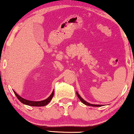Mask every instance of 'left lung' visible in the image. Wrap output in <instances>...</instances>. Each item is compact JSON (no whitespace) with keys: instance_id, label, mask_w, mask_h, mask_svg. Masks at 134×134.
Here are the masks:
<instances>
[{"instance_id":"obj_1","label":"left lung","mask_w":134,"mask_h":134,"mask_svg":"<svg viewBox=\"0 0 134 134\" xmlns=\"http://www.w3.org/2000/svg\"><path fill=\"white\" fill-rule=\"evenodd\" d=\"M77 95L78 98H79V99L82 101V103H84V104H86V105H87V106H91V107H101L102 105H100V104H90L89 103H87V101H86L85 100H84V99H82V98H81V96H80V95L78 94V93H76Z\"/></svg>"}]
</instances>
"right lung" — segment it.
Masks as SVG:
<instances>
[{
    "instance_id": "obj_1",
    "label": "right lung",
    "mask_w": 134,
    "mask_h": 134,
    "mask_svg": "<svg viewBox=\"0 0 134 134\" xmlns=\"http://www.w3.org/2000/svg\"><path fill=\"white\" fill-rule=\"evenodd\" d=\"M15 94L18 99L21 101V103H23V104H25L26 105H29V106H32V107H43V106L47 105L48 103H50V101H51V99L53 98V94H54V91L52 92V93L51 94L50 96L47 98V99H44L43 101H30V100H27V99H24V98H21V96H19V95L17 94L16 92L14 91Z\"/></svg>"
}]
</instances>
